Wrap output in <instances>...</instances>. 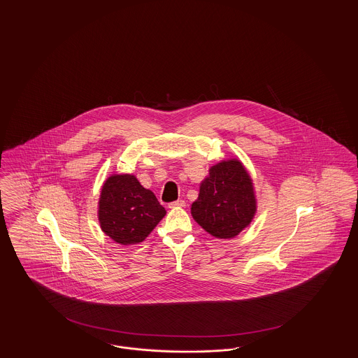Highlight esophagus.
<instances>
[{"label":"esophagus","mask_w":358,"mask_h":358,"mask_svg":"<svg viewBox=\"0 0 358 358\" xmlns=\"http://www.w3.org/2000/svg\"><path fill=\"white\" fill-rule=\"evenodd\" d=\"M181 208V206H185V201L184 200H177V201H173L169 204V208Z\"/></svg>","instance_id":"obj_1"}]
</instances>
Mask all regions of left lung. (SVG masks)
Listing matches in <instances>:
<instances>
[{
    "label": "left lung",
    "instance_id": "8db88e82",
    "mask_svg": "<svg viewBox=\"0 0 358 358\" xmlns=\"http://www.w3.org/2000/svg\"><path fill=\"white\" fill-rule=\"evenodd\" d=\"M255 210L252 181L238 159L212 166L192 204L193 219L219 238H235L254 219Z\"/></svg>",
    "mask_w": 358,
    "mask_h": 358
}]
</instances>
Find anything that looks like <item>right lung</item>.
<instances>
[{
	"label": "right lung",
	"mask_w": 358,
	"mask_h": 358,
	"mask_svg": "<svg viewBox=\"0 0 358 358\" xmlns=\"http://www.w3.org/2000/svg\"><path fill=\"white\" fill-rule=\"evenodd\" d=\"M165 215L153 192L142 187L134 176H111L104 182L99 222L103 232L114 241L123 245L143 241Z\"/></svg>",
	"instance_id": "1"
}]
</instances>
